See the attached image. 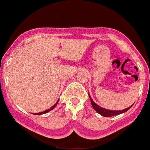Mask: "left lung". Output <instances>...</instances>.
Instances as JSON below:
<instances>
[{"instance_id": "left-lung-1", "label": "left lung", "mask_w": 150, "mask_h": 150, "mask_svg": "<svg viewBox=\"0 0 150 150\" xmlns=\"http://www.w3.org/2000/svg\"><path fill=\"white\" fill-rule=\"evenodd\" d=\"M88 96H89L90 100H91V105H92V107L94 108V110H95L96 111H97V113H98V114H100V115H102V116H103V117H113V116H117V115H119V114H122V113H125V112L127 111V110H128L129 109H130V108H131L132 106H133V105H132L131 106H130V107L124 109V110H108V109L103 108L100 107V106H99L98 105L96 104V103H94V101H93L92 99L91 98V97H90L89 94H88Z\"/></svg>"}]
</instances>
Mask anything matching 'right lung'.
Here are the masks:
<instances>
[{
	"instance_id": "right-lung-1",
	"label": "right lung",
	"mask_w": 150,
	"mask_h": 150,
	"mask_svg": "<svg viewBox=\"0 0 150 150\" xmlns=\"http://www.w3.org/2000/svg\"><path fill=\"white\" fill-rule=\"evenodd\" d=\"M59 100H58V101H57V103H56V104L54 105H53V106H52V107L50 108H49L48 110H45V111H43V112H40V113H36V114H35V113H34V114H35V115H41V114H46V113H47V112L50 111V110H53V109L55 107H56V105L58 104V102H59Z\"/></svg>"
}]
</instances>
